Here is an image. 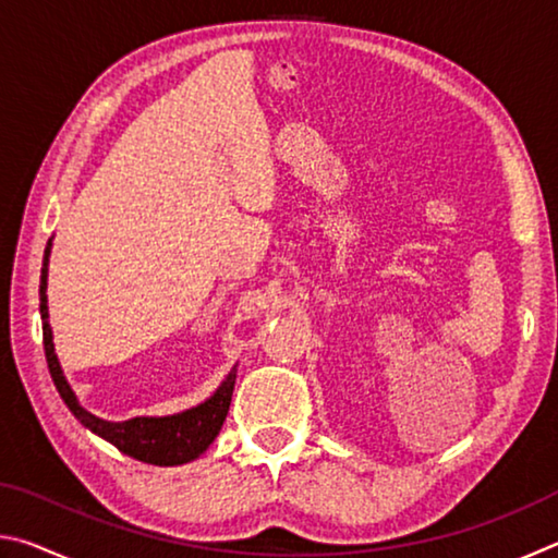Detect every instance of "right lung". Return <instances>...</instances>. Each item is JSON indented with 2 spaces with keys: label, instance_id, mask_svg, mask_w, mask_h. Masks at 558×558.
<instances>
[{
  "label": "right lung",
  "instance_id": "1",
  "mask_svg": "<svg viewBox=\"0 0 558 558\" xmlns=\"http://www.w3.org/2000/svg\"><path fill=\"white\" fill-rule=\"evenodd\" d=\"M49 253H51V241L46 245L44 253V268H41V286H39V298H41V319H44V352L46 362H49L51 379L59 389L61 399L69 405L71 413L78 418L83 426L98 433L100 438L110 440L120 452L125 456L143 460L147 465H184V462L199 458L202 452L211 446L214 438L219 436V430L226 421V413H229L231 405V393L235 384V369L226 376V381L216 389L209 401L196 405V409H189L174 415H162V418H147V415H140V418H130L122 423H110L96 418V415L88 413L75 399L71 391L69 381L59 366V359L53 352V339H51V327H49V307H46V272H49Z\"/></svg>",
  "mask_w": 558,
  "mask_h": 558
}]
</instances>
